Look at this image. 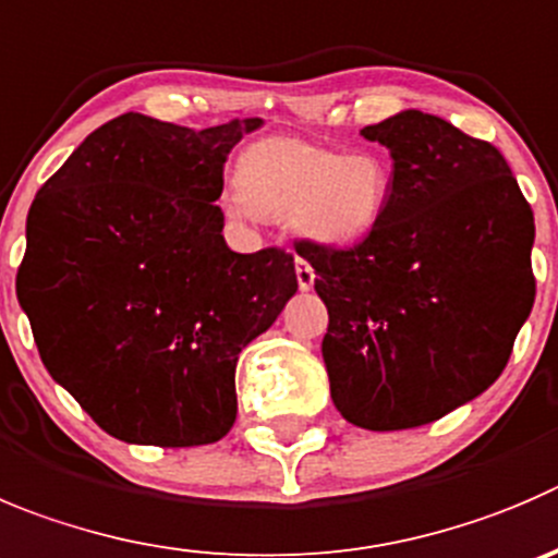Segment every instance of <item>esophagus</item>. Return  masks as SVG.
<instances>
[{"label":"esophagus","mask_w":558,"mask_h":558,"mask_svg":"<svg viewBox=\"0 0 558 558\" xmlns=\"http://www.w3.org/2000/svg\"><path fill=\"white\" fill-rule=\"evenodd\" d=\"M295 279H299L301 290H312V284H315V270H312V265L301 257L295 259Z\"/></svg>","instance_id":"1"}]
</instances>
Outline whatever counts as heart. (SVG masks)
I'll return each mask as SVG.
<instances>
[{"label":"heart","mask_w":558,"mask_h":558,"mask_svg":"<svg viewBox=\"0 0 558 558\" xmlns=\"http://www.w3.org/2000/svg\"><path fill=\"white\" fill-rule=\"evenodd\" d=\"M389 158L342 153L295 136H268L235 161L238 194L225 196L232 219L288 221L304 241L326 248L362 243L375 232L391 196Z\"/></svg>","instance_id":"obj_1"}]
</instances>
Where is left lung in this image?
Masks as SVG:
<instances>
[{
	"label": "left lung",
	"mask_w": 558,
	"mask_h": 558,
	"mask_svg": "<svg viewBox=\"0 0 558 558\" xmlns=\"http://www.w3.org/2000/svg\"><path fill=\"white\" fill-rule=\"evenodd\" d=\"M395 161L389 205L353 248L299 243L328 310L331 400L350 424L408 429L490 389L534 306V214L490 142L397 111L362 129Z\"/></svg>",
	"instance_id": "8db88e82"
}]
</instances>
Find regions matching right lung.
<instances>
[{
  "label": "right lung",
  "instance_id": "right-lung-1",
  "mask_svg": "<svg viewBox=\"0 0 558 558\" xmlns=\"http://www.w3.org/2000/svg\"><path fill=\"white\" fill-rule=\"evenodd\" d=\"M259 125L194 131L125 111L32 203L19 304L51 378L120 441L225 438L238 355L299 290L282 248L232 252L214 205L227 156Z\"/></svg>",
  "mask_w": 558,
  "mask_h": 558
}]
</instances>
